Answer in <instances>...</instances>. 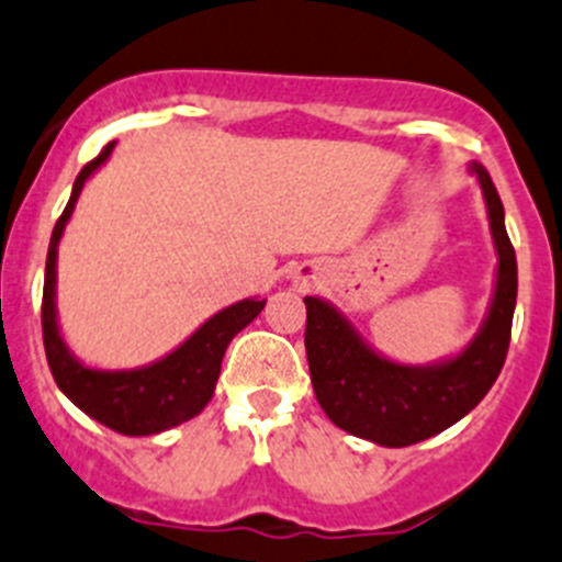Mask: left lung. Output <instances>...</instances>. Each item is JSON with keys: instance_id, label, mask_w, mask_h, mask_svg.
Instances as JSON below:
<instances>
[{"instance_id": "1", "label": "left lung", "mask_w": 562, "mask_h": 562, "mask_svg": "<svg viewBox=\"0 0 562 562\" xmlns=\"http://www.w3.org/2000/svg\"><path fill=\"white\" fill-rule=\"evenodd\" d=\"M492 227L497 274L477 335L453 357L431 364L392 362L375 351L351 321L326 299L307 304L310 379L326 417L351 437L408 448L459 423L486 397L505 364L516 310V252L505 231V209L486 167L472 161Z\"/></svg>"}]
</instances>
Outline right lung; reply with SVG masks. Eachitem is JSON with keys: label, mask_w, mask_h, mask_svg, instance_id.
<instances>
[{"label": "right lung", "mask_w": 562, "mask_h": 562, "mask_svg": "<svg viewBox=\"0 0 562 562\" xmlns=\"http://www.w3.org/2000/svg\"><path fill=\"white\" fill-rule=\"evenodd\" d=\"M112 150L114 143H109L101 156L76 176L68 205L54 225L46 258V282H43V346H46L48 368H52L57 386L87 417L112 431L125 434V437H154V434L170 431L203 412L216 390L227 346L244 326L258 318L266 302L255 296L220 310L198 331H192L176 351L165 353L143 368L101 370L81 362L59 331L57 247L87 178L112 156Z\"/></svg>", "instance_id": "1"}]
</instances>
